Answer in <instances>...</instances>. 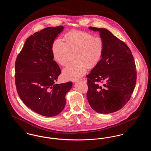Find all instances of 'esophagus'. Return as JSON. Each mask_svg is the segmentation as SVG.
<instances>
[{
  "instance_id": "34e87169",
  "label": "esophagus",
  "mask_w": 151,
  "mask_h": 151,
  "mask_svg": "<svg viewBox=\"0 0 151 151\" xmlns=\"http://www.w3.org/2000/svg\"><path fill=\"white\" fill-rule=\"evenodd\" d=\"M79 81H81V82H83V83H86L87 80H86V78H83V79H80Z\"/></svg>"
}]
</instances>
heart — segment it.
Masks as SVG:
<instances>
[{
  "label": "heart",
  "mask_w": 151,
  "mask_h": 151,
  "mask_svg": "<svg viewBox=\"0 0 151 151\" xmlns=\"http://www.w3.org/2000/svg\"><path fill=\"white\" fill-rule=\"evenodd\" d=\"M66 43L58 38L52 43V54L58 63L65 66L70 60L71 51H78L76 63L68 65L63 71L65 79L75 80L83 76L88 68L96 66L102 57L104 43L100 37L78 30L68 33Z\"/></svg>",
  "instance_id": "obj_1"
}]
</instances>
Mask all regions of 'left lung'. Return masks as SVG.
<instances>
[{"instance_id":"8db88e82","label":"left lung","mask_w":151,"mask_h":151,"mask_svg":"<svg viewBox=\"0 0 151 151\" xmlns=\"http://www.w3.org/2000/svg\"><path fill=\"white\" fill-rule=\"evenodd\" d=\"M89 29L100 32L104 49L99 63L86 75L87 99L96 112L114 113L127 104L134 91L137 81L135 61L126 44L109 30L92 27Z\"/></svg>"}]
</instances>
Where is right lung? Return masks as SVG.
Masks as SVG:
<instances>
[{"label":"right lung","instance_id":"right-lung-1","mask_svg":"<svg viewBox=\"0 0 151 151\" xmlns=\"http://www.w3.org/2000/svg\"><path fill=\"white\" fill-rule=\"evenodd\" d=\"M64 29L48 27L28 38L15 63V83L25 105L45 116L59 114L65 105V94L72 83H55L61 70L53 60L52 45Z\"/></svg>","mask_w":151,"mask_h":151}]
</instances>
